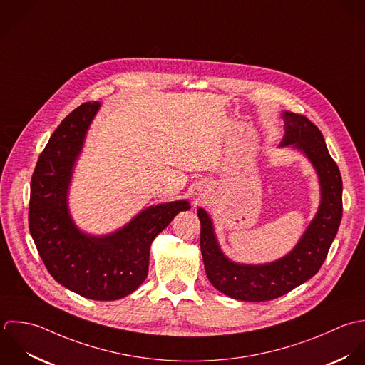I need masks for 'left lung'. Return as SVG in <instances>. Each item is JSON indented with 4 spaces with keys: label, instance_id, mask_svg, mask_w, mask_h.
Returning <instances> with one entry per match:
<instances>
[{
    "label": "left lung",
    "instance_id": "obj_1",
    "mask_svg": "<svg viewBox=\"0 0 365 365\" xmlns=\"http://www.w3.org/2000/svg\"><path fill=\"white\" fill-rule=\"evenodd\" d=\"M284 137L280 145L296 147L307 155L317 171L322 201L314 220L294 249L276 262L241 264L221 250L210 215L200 208V245L207 277L221 293L243 302L277 299L313 277L327 257L343 217V181L319 127L307 118L283 113Z\"/></svg>",
    "mask_w": 365,
    "mask_h": 365
}]
</instances>
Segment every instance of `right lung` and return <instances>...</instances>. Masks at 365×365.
Masks as SVG:
<instances>
[{"label":"right lung","mask_w":365,"mask_h":365,"mask_svg":"<svg viewBox=\"0 0 365 365\" xmlns=\"http://www.w3.org/2000/svg\"><path fill=\"white\" fill-rule=\"evenodd\" d=\"M99 108V102L81 105L51 135L31 178L28 222L39 256L58 283L86 299L118 300L145 280L151 242L190 204L180 200L148 207L105 237L76 228L68 210V188Z\"/></svg>","instance_id":"1"}]
</instances>
